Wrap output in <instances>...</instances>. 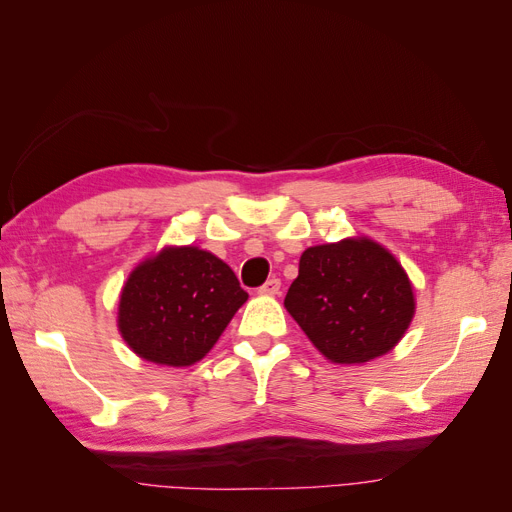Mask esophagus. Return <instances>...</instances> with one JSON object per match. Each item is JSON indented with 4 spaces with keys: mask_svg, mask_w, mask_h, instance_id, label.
I'll return each mask as SVG.
<instances>
[{
    "mask_svg": "<svg viewBox=\"0 0 512 512\" xmlns=\"http://www.w3.org/2000/svg\"><path fill=\"white\" fill-rule=\"evenodd\" d=\"M280 286H282V282L277 280V277H271V280H267L265 284H262V286L258 288V292H260V294H269V297H271V294L280 292Z\"/></svg>",
    "mask_w": 512,
    "mask_h": 512,
    "instance_id": "esophagus-1",
    "label": "esophagus"
}]
</instances>
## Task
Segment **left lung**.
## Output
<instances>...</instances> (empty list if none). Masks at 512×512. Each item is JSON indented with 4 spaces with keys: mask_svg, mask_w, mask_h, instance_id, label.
Masks as SVG:
<instances>
[{
    "mask_svg": "<svg viewBox=\"0 0 512 512\" xmlns=\"http://www.w3.org/2000/svg\"><path fill=\"white\" fill-rule=\"evenodd\" d=\"M284 305L333 363H367L389 352L414 316L406 271L369 239L307 247Z\"/></svg>",
    "mask_w": 512,
    "mask_h": 512,
    "instance_id": "left-lung-1",
    "label": "left lung"
}]
</instances>
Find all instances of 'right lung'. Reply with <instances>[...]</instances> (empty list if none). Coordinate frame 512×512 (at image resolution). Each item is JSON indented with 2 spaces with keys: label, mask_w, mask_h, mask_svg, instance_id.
Wrapping results in <instances>:
<instances>
[{
  "label": "right lung",
  "mask_w": 512,
  "mask_h": 512,
  "mask_svg": "<svg viewBox=\"0 0 512 512\" xmlns=\"http://www.w3.org/2000/svg\"><path fill=\"white\" fill-rule=\"evenodd\" d=\"M245 301L224 260L198 247H166L128 277L119 331L143 359L185 367L203 359Z\"/></svg>",
  "instance_id": "add662e5"
}]
</instances>
